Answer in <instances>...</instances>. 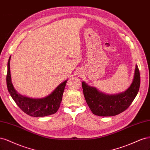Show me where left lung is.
Instances as JSON below:
<instances>
[{"instance_id": "obj_1", "label": "left lung", "mask_w": 150, "mask_h": 150, "mask_svg": "<svg viewBox=\"0 0 150 150\" xmlns=\"http://www.w3.org/2000/svg\"><path fill=\"white\" fill-rule=\"evenodd\" d=\"M140 86V74L137 64L135 66L132 84L123 92L109 95L101 92L96 87L82 82L86 103L92 113L100 117H111L127 110L138 94Z\"/></svg>"}]
</instances>
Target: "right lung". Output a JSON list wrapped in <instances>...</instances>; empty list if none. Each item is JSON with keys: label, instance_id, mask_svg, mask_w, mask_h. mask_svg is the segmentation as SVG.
I'll use <instances>...</instances> for the list:
<instances>
[{"label": "right lung", "instance_id": "1", "mask_svg": "<svg viewBox=\"0 0 150 150\" xmlns=\"http://www.w3.org/2000/svg\"><path fill=\"white\" fill-rule=\"evenodd\" d=\"M10 56L7 63V86L9 93L14 101L23 112L33 117H43L55 113L59 110L62 100L63 93L68 80L63 81L58 85L52 92L45 97L32 98L18 93L12 84Z\"/></svg>", "mask_w": 150, "mask_h": 150}]
</instances>
